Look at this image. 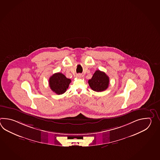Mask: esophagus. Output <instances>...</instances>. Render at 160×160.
I'll return each instance as SVG.
<instances>
[{"label":"esophagus","mask_w":160,"mask_h":160,"mask_svg":"<svg viewBox=\"0 0 160 160\" xmlns=\"http://www.w3.org/2000/svg\"><path fill=\"white\" fill-rule=\"evenodd\" d=\"M82 77V75L81 74H77V78H81Z\"/></svg>","instance_id":"1"}]
</instances>
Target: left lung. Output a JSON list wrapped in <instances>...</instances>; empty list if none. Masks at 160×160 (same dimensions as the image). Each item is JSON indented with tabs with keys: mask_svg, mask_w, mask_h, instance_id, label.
I'll return each mask as SVG.
<instances>
[{
	"mask_svg": "<svg viewBox=\"0 0 160 160\" xmlns=\"http://www.w3.org/2000/svg\"><path fill=\"white\" fill-rule=\"evenodd\" d=\"M88 85L95 92H103L108 88L109 78L105 72L99 70L95 71L92 79L88 81Z\"/></svg>",
	"mask_w": 160,
	"mask_h": 160,
	"instance_id": "1",
	"label": "left lung"
}]
</instances>
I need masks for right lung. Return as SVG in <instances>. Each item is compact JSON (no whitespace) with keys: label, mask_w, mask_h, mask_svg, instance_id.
Returning a JSON list of instances; mask_svg holds the SVG:
<instances>
[{"label":"right lung","mask_w":160,"mask_h":160,"mask_svg":"<svg viewBox=\"0 0 160 160\" xmlns=\"http://www.w3.org/2000/svg\"><path fill=\"white\" fill-rule=\"evenodd\" d=\"M72 82L61 72L55 73L49 79V86L51 90L57 94L60 95L66 92Z\"/></svg>","instance_id":"right-lung-1"}]
</instances>
